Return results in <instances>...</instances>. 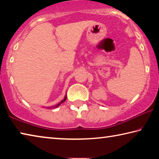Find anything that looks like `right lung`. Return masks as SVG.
<instances>
[{"label": "right lung", "mask_w": 159, "mask_h": 159, "mask_svg": "<svg viewBox=\"0 0 159 159\" xmlns=\"http://www.w3.org/2000/svg\"><path fill=\"white\" fill-rule=\"evenodd\" d=\"M66 96L65 97V98H64V99H63V100H61V102H60V104H57V105H56V107H57L58 106H60V104H61V103H62V102H65V101H66Z\"/></svg>", "instance_id": "right-lung-1"}]
</instances>
